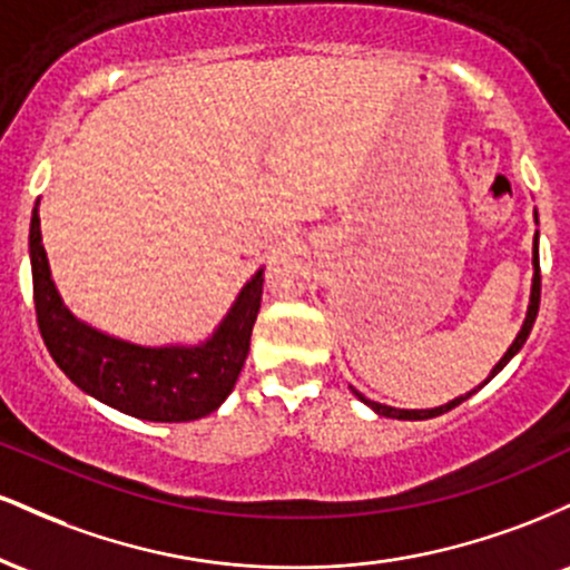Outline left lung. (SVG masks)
Instances as JSON below:
<instances>
[{
    "label": "left lung",
    "instance_id": "1",
    "mask_svg": "<svg viewBox=\"0 0 570 570\" xmlns=\"http://www.w3.org/2000/svg\"><path fill=\"white\" fill-rule=\"evenodd\" d=\"M533 265H535V276H533V292H531V307H528V316H525V324H522V330H520V335L514 337V343L509 345V351L503 353V358L499 364H495L493 367V372H490V377H495L499 375V372L507 367L509 364V358L514 356L517 351L522 348V345H525V340H528V335H531V330H533V322H535V316H539V303H541V271H539V235H535V248H533ZM488 377V381H490ZM485 381V383H488ZM482 383V385H485ZM480 385V389H482ZM476 391V389H474ZM472 391V394H474ZM353 394H356L358 399H362L364 404H370L372 410L375 412H381V415H385V417H402V421H426V417H434V415H442V412H448V410H453V407H458V404L461 402H466L469 396L472 394H466V396H458V399H453V402L450 404H444V407H434V410H394V407H385V404H377V402H370L367 396H362L358 394V391H353Z\"/></svg>",
    "mask_w": 570,
    "mask_h": 570
}]
</instances>
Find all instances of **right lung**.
I'll return each mask as SVG.
<instances>
[{"label":"right lung","mask_w":570,"mask_h":570,"mask_svg":"<svg viewBox=\"0 0 570 570\" xmlns=\"http://www.w3.org/2000/svg\"><path fill=\"white\" fill-rule=\"evenodd\" d=\"M29 254L45 345L58 367L90 396L155 423L195 421L230 396L263 303V271L244 286L214 337L198 348H141L90 330L67 311L50 278L37 208L31 214Z\"/></svg>","instance_id":"add662e5"}]
</instances>
